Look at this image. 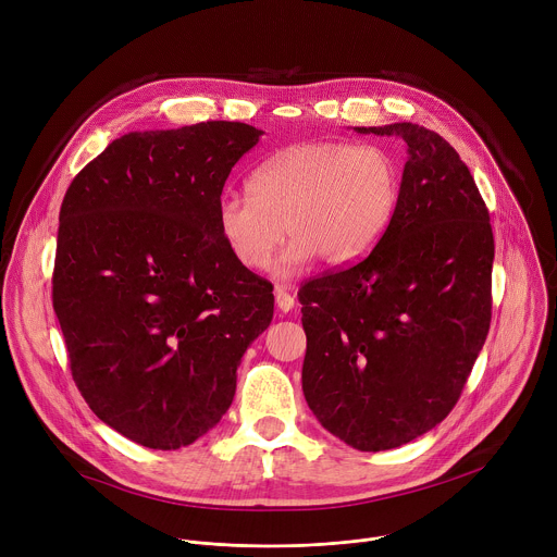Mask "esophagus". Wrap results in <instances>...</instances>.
<instances>
[{
  "instance_id": "obj_1",
  "label": "esophagus",
  "mask_w": 557,
  "mask_h": 557,
  "mask_svg": "<svg viewBox=\"0 0 557 557\" xmlns=\"http://www.w3.org/2000/svg\"><path fill=\"white\" fill-rule=\"evenodd\" d=\"M275 306L284 312H288L295 306V295L290 293L288 286H284V284L275 286Z\"/></svg>"
}]
</instances>
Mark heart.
Masks as SVG:
<instances>
[{
  "mask_svg": "<svg viewBox=\"0 0 557 557\" xmlns=\"http://www.w3.org/2000/svg\"><path fill=\"white\" fill-rule=\"evenodd\" d=\"M401 200V165L379 143L308 140L288 145L249 178V196L218 202V231L231 258L284 277L320 256L331 267L363 260L385 235Z\"/></svg>",
  "mask_w": 557,
  "mask_h": 557,
  "instance_id": "heart-1",
  "label": "heart"
}]
</instances>
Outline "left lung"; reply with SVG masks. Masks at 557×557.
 I'll list each match as a JSON object with an SVG mask.
<instances>
[{
    "mask_svg": "<svg viewBox=\"0 0 557 557\" xmlns=\"http://www.w3.org/2000/svg\"><path fill=\"white\" fill-rule=\"evenodd\" d=\"M401 136V200L357 264L297 293L306 404L361 451L401 447L456 406L492 322L490 211L456 149L414 123L355 127Z\"/></svg>",
    "mask_w": 557,
    "mask_h": 557,
    "instance_id": "left-lung-1",
    "label": "left lung"
}]
</instances>
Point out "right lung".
<instances>
[{"instance_id":"1","label":"right lung","mask_w":557,"mask_h":557,"mask_svg":"<svg viewBox=\"0 0 557 557\" xmlns=\"http://www.w3.org/2000/svg\"><path fill=\"white\" fill-rule=\"evenodd\" d=\"M264 132L207 121L129 132L70 183L52 306L90 410L149 449H178L228 410L237 366L273 320V286L218 231L231 168Z\"/></svg>"}]
</instances>
